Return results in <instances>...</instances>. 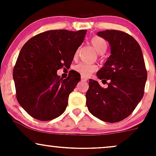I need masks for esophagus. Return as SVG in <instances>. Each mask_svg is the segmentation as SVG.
I'll list each match as a JSON object with an SVG mask.
<instances>
[{
    "mask_svg": "<svg viewBox=\"0 0 156 156\" xmlns=\"http://www.w3.org/2000/svg\"><path fill=\"white\" fill-rule=\"evenodd\" d=\"M80 79H81L82 81H87V80H88V78H87V77H85V76H81V78H80Z\"/></svg>",
    "mask_w": 156,
    "mask_h": 156,
    "instance_id": "34e87169",
    "label": "esophagus"
}]
</instances>
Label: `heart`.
Listing matches in <instances>:
<instances>
[{
	"mask_svg": "<svg viewBox=\"0 0 156 156\" xmlns=\"http://www.w3.org/2000/svg\"><path fill=\"white\" fill-rule=\"evenodd\" d=\"M90 43L94 48L97 53L100 54H103L107 49V42L104 39L100 37H94L90 41ZM78 53V51H77L75 53V56H77ZM75 70L83 76H89L93 73L98 70V67L96 64H91L87 63H79L75 66Z\"/></svg>",
	"mask_w": 156,
	"mask_h": 156,
	"instance_id": "obj_1",
	"label": "heart"
}]
</instances>
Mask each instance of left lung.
Here are the masks:
<instances>
[{
    "label": "left lung",
    "instance_id": "1",
    "mask_svg": "<svg viewBox=\"0 0 156 156\" xmlns=\"http://www.w3.org/2000/svg\"><path fill=\"white\" fill-rule=\"evenodd\" d=\"M106 40L111 55L97 73L99 79L108 80L103 88L89 79L87 105L89 112L102 121L117 122L128 117L142 99L147 73L142 51L137 41L127 33L105 30L97 34Z\"/></svg>",
    "mask_w": 156,
    "mask_h": 156
}]
</instances>
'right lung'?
<instances>
[{
	"mask_svg": "<svg viewBox=\"0 0 156 156\" xmlns=\"http://www.w3.org/2000/svg\"><path fill=\"white\" fill-rule=\"evenodd\" d=\"M86 34L87 30H51L34 36L23 46L13 69L16 96L34 119L51 120L64 112L80 76L72 71L63 79L57 70L70 67Z\"/></svg>",
	"mask_w": 156,
	"mask_h": 156,
	"instance_id": "1",
	"label": "right lung"
}]
</instances>
